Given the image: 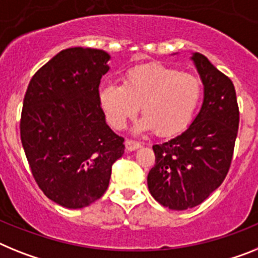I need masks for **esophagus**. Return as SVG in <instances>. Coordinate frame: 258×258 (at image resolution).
Instances as JSON below:
<instances>
[{
  "label": "esophagus",
  "mask_w": 258,
  "mask_h": 258,
  "mask_svg": "<svg viewBox=\"0 0 258 258\" xmlns=\"http://www.w3.org/2000/svg\"><path fill=\"white\" fill-rule=\"evenodd\" d=\"M125 147H126L127 151H134V150H137V149H140L141 144L140 142H137V141L126 140L125 141Z\"/></svg>",
  "instance_id": "esophagus-1"
}]
</instances>
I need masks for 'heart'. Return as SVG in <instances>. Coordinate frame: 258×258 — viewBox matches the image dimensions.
<instances>
[{
  "instance_id": "1",
  "label": "heart",
  "mask_w": 258,
  "mask_h": 258,
  "mask_svg": "<svg viewBox=\"0 0 258 258\" xmlns=\"http://www.w3.org/2000/svg\"><path fill=\"white\" fill-rule=\"evenodd\" d=\"M99 104L114 129H124L142 105L144 117L138 132L154 131L168 137L181 132L192 121L201 102V81L193 74L153 62L131 68L124 85L105 81L98 91Z\"/></svg>"
}]
</instances>
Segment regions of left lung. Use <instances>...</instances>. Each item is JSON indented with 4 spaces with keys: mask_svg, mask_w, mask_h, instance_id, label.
I'll use <instances>...</instances> for the list:
<instances>
[{
    "mask_svg": "<svg viewBox=\"0 0 258 258\" xmlns=\"http://www.w3.org/2000/svg\"><path fill=\"white\" fill-rule=\"evenodd\" d=\"M192 60L204 83V103L185 132L154 145L147 175L151 196L172 210L195 208L221 185L231 166L239 127L234 83L204 54Z\"/></svg>",
    "mask_w": 258,
    "mask_h": 258,
    "instance_id": "1",
    "label": "left lung"
}]
</instances>
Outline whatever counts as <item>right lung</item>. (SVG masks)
Wrapping results in <instances>:
<instances>
[{
    "label": "right lung",
    "mask_w": 258,
    "mask_h": 258,
    "mask_svg": "<svg viewBox=\"0 0 258 258\" xmlns=\"http://www.w3.org/2000/svg\"><path fill=\"white\" fill-rule=\"evenodd\" d=\"M111 56L102 49L68 48L28 83L21 140L35 181L49 200L82 209L102 197L124 138L111 131L99 104L100 79Z\"/></svg>",
    "instance_id": "add662e5"
}]
</instances>
